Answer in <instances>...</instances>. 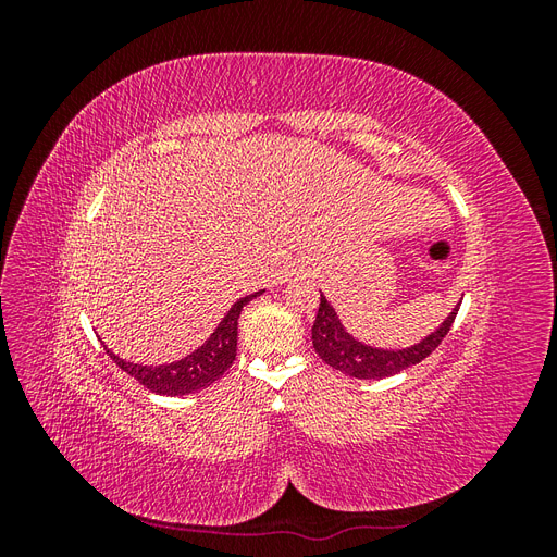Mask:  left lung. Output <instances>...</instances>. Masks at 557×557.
<instances>
[{
  "instance_id": "obj_1",
  "label": "left lung",
  "mask_w": 557,
  "mask_h": 557,
  "mask_svg": "<svg viewBox=\"0 0 557 557\" xmlns=\"http://www.w3.org/2000/svg\"><path fill=\"white\" fill-rule=\"evenodd\" d=\"M458 309L460 307H455L450 315L440 325V330L428 334L420 344L411 348H401V350H383V348L364 346L362 342L352 339L339 323V318H336V311L332 309L330 301L320 295V307L315 313V323L311 327V339L318 356L323 358L332 369H339L342 374L352 379H369V381L387 379L418 364L420 360H425L450 332V325L455 315H458Z\"/></svg>"
}]
</instances>
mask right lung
<instances>
[{
	"mask_svg": "<svg viewBox=\"0 0 557 557\" xmlns=\"http://www.w3.org/2000/svg\"><path fill=\"white\" fill-rule=\"evenodd\" d=\"M260 293H252L234 301L227 315L221 320V325L209 336L205 346H199L190 356L183 360H176L172 364H160V367H146V364H132L125 362L111 350H107L111 360L129 374L134 381L148 387L150 393L156 395H188L195 391H205L207 385L221 379L227 369L232 367L234 358H237V325H239V313L248 305L250 299L260 297Z\"/></svg>",
	"mask_w": 557,
	"mask_h": 557,
	"instance_id": "1",
	"label": "right lung"
}]
</instances>
